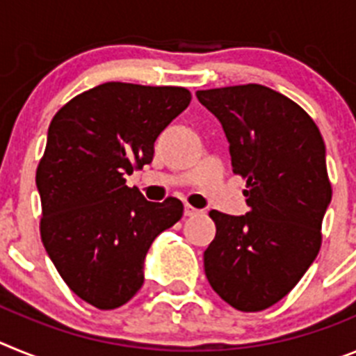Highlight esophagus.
<instances>
[{"instance_id":"esophagus-1","label":"esophagus","mask_w":356,"mask_h":356,"mask_svg":"<svg viewBox=\"0 0 356 356\" xmlns=\"http://www.w3.org/2000/svg\"><path fill=\"white\" fill-rule=\"evenodd\" d=\"M200 212H201V210L194 209V207H191V205H185V216H187V217L197 216V213H200Z\"/></svg>"}]
</instances>
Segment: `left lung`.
I'll return each instance as SVG.
<instances>
[{
    "label": "left lung",
    "mask_w": 356,
    "mask_h": 356,
    "mask_svg": "<svg viewBox=\"0 0 356 356\" xmlns=\"http://www.w3.org/2000/svg\"><path fill=\"white\" fill-rule=\"evenodd\" d=\"M196 96L221 122L251 209L210 212L217 232L203 254L205 275L226 303L259 312L287 296L319 253L332 201L325 140L300 105L264 85Z\"/></svg>",
    "instance_id": "obj_1"
}]
</instances>
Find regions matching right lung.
I'll return each mask as SVG.
<instances>
[{
  "mask_svg": "<svg viewBox=\"0 0 356 356\" xmlns=\"http://www.w3.org/2000/svg\"><path fill=\"white\" fill-rule=\"evenodd\" d=\"M188 103L184 87L108 81L72 97L49 124L35 176L40 237L69 289L92 307L130 301L153 241L184 216L180 200L147 201L124 176L151 163L156 137Z\"/></svg>",
  "mask_w": 356,
  "mask_h": 356,
  "instance_id": "right-lung-1",
  "label": "right lung"
}]
</instances>
